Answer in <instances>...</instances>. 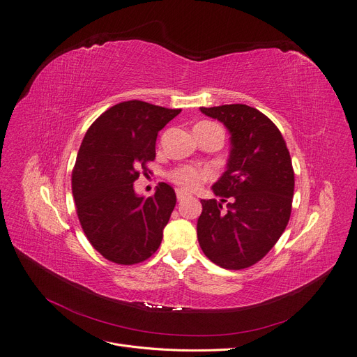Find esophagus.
I'll use <instances>...</instances> for the list:
<instances>
[{
	"instance_id": "34e87169",
	"label": "esophagus",
	"mask_w": 357,
	"mask_h": 357,
	"mask_svg": "<svg viewBox=\"0 0 357 357\" xmlns=\"http://www.w3.org/2000/svg\"><path fill=\"white\" fill-rule=\"evenodd\" d=\"M188 197V194L187 192H183V191H176V198H178V201H182V199H185Z\"/></svg>"
}]
</instances>
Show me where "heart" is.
<instances>
[{
  "instance_id": "1",
  "label": "heart",
  "mask_w": 357,
  "mask_h": 357,
  "mask_svg": "<svg viewBox=\"0 0 357 357\" xmlns=\"http://www.w3.org/2000/svg\"><path fill=\"white\" fill-rule=\"evenodd\" d=\"M210 122H201L198 126H207ZM213 176V172L207 167H194V166H182L175 169L172 174H170V179H172L178 187L182 190H195L198 188L201 182H204Z\"/></svg>"
}]
</instances>
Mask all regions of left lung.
<instances>
[{
  "mask_svg": "<svg viewBox=\"0 0 357 357\" xmlns=\"http://www.w3.org/2000/svg\"><path fill=\"white\" fill-rule=\"evenodd\" d=\"M199 111L227 128L230 153L211 187L220 199H201L198 242L219 267L248 268L267 255L289 223L294 191L290 153L273 121L255 107L235 103Z\"/></svg>",
  "mask_w": 357,
  "mask_h": 357,
  "instance_id": "8db88e82",
  "label": "left lung"
}]
</instances>
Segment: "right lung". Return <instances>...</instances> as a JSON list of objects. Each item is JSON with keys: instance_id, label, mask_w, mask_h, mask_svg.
Returning <instances> with one entry per match:
<instances>
[{"instance_id": "obj_1", "label": "right lung", "mask_w": 357, "mask_h": 357, "mask_svg": "<svg viewBox=\"0 0 357 357\" xmlns=\"http://www.w3.org/2000/svg\"><path fill=\"white\" fill-rule=\"evenodd\" d=\"M179 112L122 102L103 112L83 138L71 176L77 215L93 248L116 264H137L160 246L176 194L159 182L154 195L144 198L134 182L156 158L158 132Z\"/></svg>"}]
</instances>
